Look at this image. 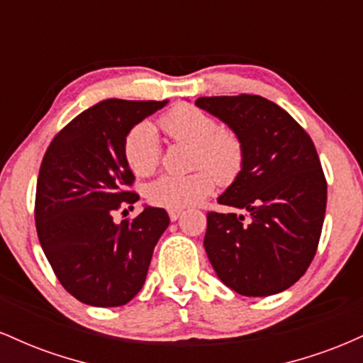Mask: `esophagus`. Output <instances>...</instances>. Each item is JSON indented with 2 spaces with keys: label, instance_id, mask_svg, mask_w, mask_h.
Wrapping results in <instances>:
<instances>
[{
  "label": "esophagus",
  "instance_id": "esophagus-1",
  "mask_svg": "<svg viewBox=\"0 0 363 363\" xmlns=\"http://www.w3.org/2000/svg\"><path fill=\"white\" fill-rule=\"evenodd\" d=\"M181 215H182L181 210H169V216H170V220H172V222H176V220H177Z\"/></svg>",
  "mask_w": 363,
  "mask_h": 363
}]
</instances>
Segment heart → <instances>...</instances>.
<instances>
[{"label":"heart","instance_id":"obj_1","mask_svg":"<svg viewBox=\"0 0 363 363\" xmlns=\"http://www.w3.org/2000/svg\"><path fill=\"white\" fill-rule=\"evenodd\" d=\"M160 126L172 140L194 145V172L186 176L165 174L152 181L145 189L152 205L182 210L205 199L220 184H232L240 176L245 160V148L240 136L232 129L220 126L215 116L191 104L165 112ZM123 155L128 167L140 177H147L158 169L162 160V145L148 121H140L128 131L123 143Z\"/></svg>","mask_w":363,"mask_h":363}]
</instances>
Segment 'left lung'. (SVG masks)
Masks as SVG:
<instances>
[{"label": "left lung", "instance_id": "1", "mask_svg": "<svg viewBox=\"0 0 363 363\" xmlns=\"http://www.w3.org/2000/svg\"><path fill=\"white\" fill-rule=\"evenodd\" d=\"M196 106L242 140L240 176L208 211L205 249L216 274L245 297L290 289L311 266L326 215L328 182L311 140L285 109L259 95L199 97Z\"/></svg>", "mask_w": 363, "mask_h": 363}]
</instances>
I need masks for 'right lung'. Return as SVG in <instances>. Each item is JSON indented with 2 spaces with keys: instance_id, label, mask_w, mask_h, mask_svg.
Masks as SVG:
<instances>
[{
  "instance_id": "1",
  "label": "right lung",
  "mask_w": 363,
  "mask_h": 363,
  "mask_svg": "<svg viewBox=\"0 0 363 363\" xmlns=\"http://www.w3.org/2000/svg\"><path fill=\"white\" fill-rule=\"evenodd\" d=\"M165 104L107 99L69 121L45 150L35 191L37 235L57 280L83 303L131 301L169 227L167 211L152 206L114 223L116 211L140 199L131 189L124 138Z\"/></svg>"
}]
</instances>
